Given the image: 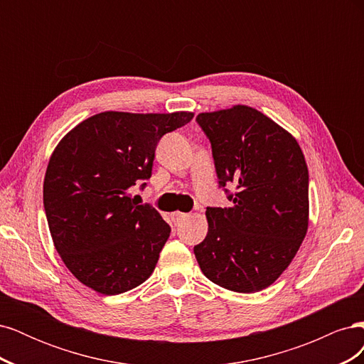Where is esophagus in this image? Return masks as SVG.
Returning <instances> with one entry per match:
<instances>
[{
    "mask_svg": "<svg viewBox=\"0 0 364 364\" xmlns=\"http://www.w3.org/2000/svg\"><path fill=\"white\" fill-rule=\"evenodd\" d=\"M186 217H188V214L179 213V211H176V213H173V214H171V218H173V222H174V223H179V222H182V220H185Z\"/></svg>",
    "mask_w": 364,
    "mask_h": 364,
    "instance_id": "obj_1",
    "label": "esophagus"
}]
</instances>
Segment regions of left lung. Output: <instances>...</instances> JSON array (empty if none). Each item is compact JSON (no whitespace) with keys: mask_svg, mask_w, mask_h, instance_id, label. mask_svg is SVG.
Masks as SVG:
<instances>
[{"mask_svg":"<svg viewBox=\"0 0 364 364\" xmlns=\"http://www.w3.org/2000/svg\"><path fill=\"white\" fill-rule=\"evenodd\" d=\"M211 141L229 208H206L208 234L194 246L205 277L237 293L267 289L290 266L308 230V168L290 132L250 106L197 115Z\"/></svg>","mask_w":364,"mask_h":364,"instance_id":"1","label":"left lung"}]
</instances>
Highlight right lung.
I'll return each instance as SVG.
<instances>
[{"label":"right lung","mask_w":364,"mask_h":364,"mask_svg":"<svg viewBox=\"0 0 364 364\" xmlns=\"http://www.w3.org/2000/svg\"><path fill=\"white\" fill-rule=\"evenodd\" d=\"M193 117L100 112L71 129L51 153L43 179L50 234L65 266L86 287L119 294L155 270L171 228L129 190L151 176L159 139Z\"/></svg>","instance_id":"right-lung-1"}]
</instances>
